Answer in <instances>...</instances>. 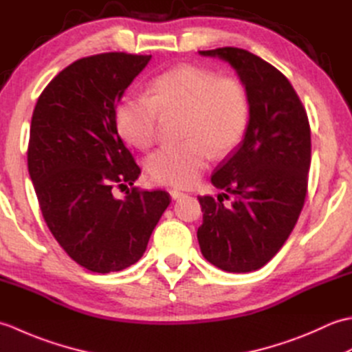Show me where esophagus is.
<instances>
[{"mask_svg": "<svg viewBox=\"0 0 352 352\" xmlns=\"http://www.w3.org/2000/svg\"><path fill=\"white\" fill-rule=\"evenodd\" d=\"M169 193H170V198H172V199H178V198H182V197L184 195L183 192L177 190V189H170V190H169Z\"/></svg>", "mask_w": 352, "mask_h": 352, "instance_id": "esophagus-1", "label": "esophagus"}]
</instances>
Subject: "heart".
I'll use <instances>...</instances> for the list:
<instances>
[{"instance_id": "1", "label": "heart", "mask_w": 352, "mask_h": 352, "mask_svg": "<svg viewBox=\"0 0 352 352\" xmlns=\"http://www.w3.org/2000/svg\"><path fill=\"white\" fill-rule=\"evenodd\" d=\"M149 98H125L116 107V126L129 144L151 146L163 119L180 116L183 142L151 154L146 162L155 183L189 188L214 157L241 145L250 124V96L241 80L193 65H178L149 85Z\"/></svg>"}]
</instances>
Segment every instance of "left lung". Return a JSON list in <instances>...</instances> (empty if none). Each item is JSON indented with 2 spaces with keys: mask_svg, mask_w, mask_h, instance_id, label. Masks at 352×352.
Here are the masks:
<instances>
[{
  "mask_svg": "<svg viewBox=\"0 0 352 352\" xmlns=\"http://www.w3.org/2000/svg\"><path fill=\"white\" fill-rule=\"evenodd\" d=\"M199 54L233 66L251 107L241 145L212 175V183L226 193L198 197L203 212L201 252L222 271H257L287 241L307 197L311 162L307 111L290 81L252 52L223 47ZM230 195L235 199L226 206L223 199Z\"/></svg>",
  "mask_w": 352,
  "mask_h": 352,
  "instance_id": "obj_1",
  "label": "left lung"
}]
</instances>
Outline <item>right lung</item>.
I'll use <instances>...</instances> for the list:
<instances>
[{"instance_id": "1", "label": "right lung", "mask_w": 352, "mask_h": 352, "mask_svg": "<svg viewBox=\"0 0 352 352\" xmlns=\"http://www.w3.org/2000/svg\"><path fill=\"white\" fill-rule=\"evenodd\" d=\"M149 60L126 52L80 58L50 81L32 116L27 162L42 216L92 272L136 263L170 203L168 192L133 186L140 168L116 126L118 102ZM126 184V198L115 199Z\"/></svg>"}]
</instances>
